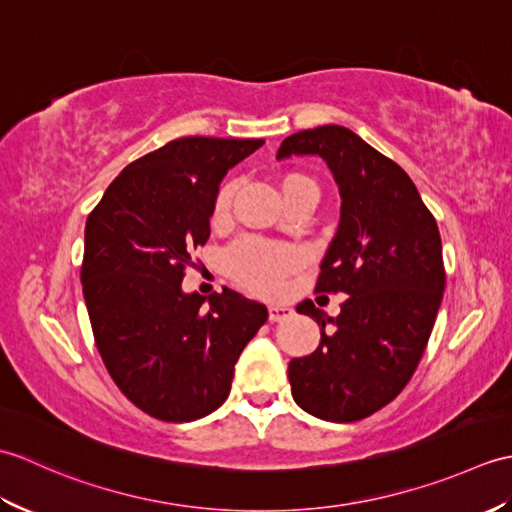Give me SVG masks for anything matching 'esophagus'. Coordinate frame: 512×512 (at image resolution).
Returning a JSON list of instances; mask_svg holds the SVG:
<instances>
[{
	"instance_id": "esophagus-1",
	"label": "esophagus",
	"mask_w": 512,
	"mask_h": 512,
	"mask_svg": "<svg viewBox=\"0 0 512 512\" xmlns=\"http://www.w3.org/2000/svg\"><path fill=\"white\" fill-rule=\"evenodd\" d=\"M288 317H292V310L286 308V306H279V303H273V306L268 308V319L273 321V323L275 321H284Z\"/></svg>"
}]
</instances>
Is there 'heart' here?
Returning <instances> with one entry per match:
<instances>
[{
	"mask_svg": "<svg viewBox=\"0 0 512 512\" xmlns=\"http://www.w3.org/2000/svg\"><path fill=\"white\" fill-rule=\"evenodd\" d=\"M295 189H310L317 193V184L310 178L301 176V173H290L281 180V193L295 191ZM233 198V184L222 187L220 195L215 202V213L222 215ZM295 264V255L288 248L262 242V239H244L239 242L231 257H228V266L239 284L255 290V292H275L281 277Z\"/></svg>",
	"mask_w": 512,
	"mask_h": 512,
	"instance_id": "obj_1",
	"label": "heart"
}]
</instances>
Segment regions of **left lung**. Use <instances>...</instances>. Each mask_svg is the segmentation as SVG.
I'll return each mask as SVG.
<instances>
[{"label":"left lung","mask_w":512,"mask_h":512,"mask_svg":"<svg viewBox=\"0 0 512 512\" xmlns=\"http://www.w3.org/2000/svg\"><path fill=\"white\" fill-rule=\"evenodd\" d=\"M319 156L341 193V220L325 250L319 292H345L339 317L301 301L321 343L292 358V398L310 416L354 422L394 400L416 372L444 292L438 224L394 160L341 125L303 129L277 158Z\"/></svg>","instance_id":"left-lung-1"}]
</instances>
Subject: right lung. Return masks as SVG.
<instances>
[{"mask_svg":"<svg viewBox=\"0 0 512 512\" xmlns=\"http://www.w3.org/2000/svg\"><path fill=\"white\" fill-rule=\"evenodd\" d=\"M264 140L189 136L127 165L85 222L81 284L96 347L118 389L149 416L191 422L228 398L264 303L224 288L184 292L191 250L211 235L226 171Z\"/></svg>","mask_w":512,"mask_h":512,"instance_id":"right-lung-1","label":"right lung"}]
</instances>
